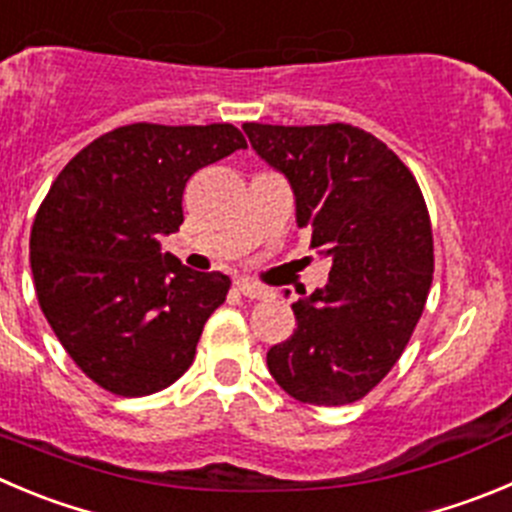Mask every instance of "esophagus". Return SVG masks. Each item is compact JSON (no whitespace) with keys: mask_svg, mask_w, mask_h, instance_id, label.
I'll list each match as a JSON object with an SVG mask.
<instances>
[{"mask_svg":"<svg viewBox=\"0 0 512 512\" xmlns=\"http://www.w3.org/2000/svg\"><path fill=\"white\" fill-rule=\"evenodd\" d=\"M237 290H240V293L250 300H265L272 295L265 285H257V283H252V280H237Z\"/></svg>","mask_w":512,"mask_h":512,"instance_id":"1","label":"esophagus"}]
</instances>
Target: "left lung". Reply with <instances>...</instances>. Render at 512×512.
<instances>
[{"instance_id":"left-lung-1","label":"left lung","mask_w":512,"mask_h":512,"mask_svg":"<svg viewBox=\"0 0 512 512\" xmlns=\"http://www.w3.org/2000/svg\"><path fill=\"white\" fill-rule=\"evenodd\" d=\"M242 128L290 181L295 222L331 260L326 288L293 303L298 328L267 351V369L303 404H351L399 361L427 303L434 245L422 191L384 141L348 123Z\"/></svg>"}]
</instances>
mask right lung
<instances>
[{
	"label": "right lung",
	"mask_w": 512,
	"mask_h": 512,
	"mask_svg": "<svg viewBox=\"0 0 512 512\" xmlns=\"http://www.w3.org/2000/svg\"><path fill=\"white\" fill-rule=\"evenodd\" d=\"M247 148L232 123H131L103 133L57 174L37 209L30 265L57 341L88 379L146 396L191 366L229 278L161 252L181 197L204 166Z\"/></svg>",
	"instance_id": "right-lung-1"
}]
</instances>
